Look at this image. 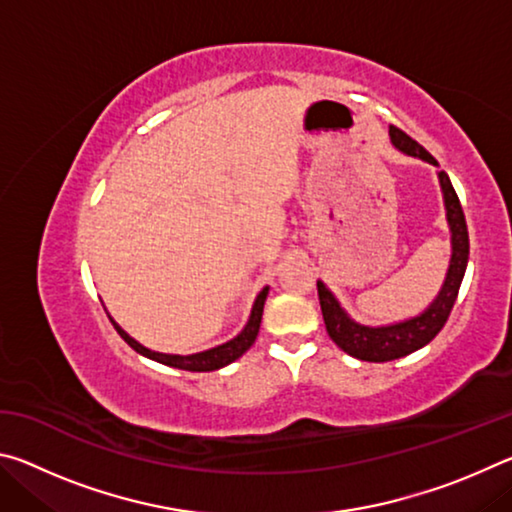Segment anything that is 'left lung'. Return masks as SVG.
Returning <instances> with one entry per match:
<instances>
[{
  "label": "left lung",
  "mask_w": 512,
  "mask_h": 512,
  "mask_svg": "<svg viewBox=\"0 0 512 512\" xmlns=\"http://www.w3.org/2000/svg\"><path fill=\"white\" fill-rule=\"evenodd\" d=\"M388 135H391L395 149L438 167L436 158L397 126H391ZM438 180L445 198L449 232H452V259H449L445 282L443 287H440L436 300H433L422 314L406 318L402 323H391L381 327L361 325L345 314V309L339 305V300L334 298V293L329 291L323 282H318V300L320 309H323V320L329 339L354 359L384 363L406 357V354L420 350L429 341L436 339V334L445 327L449 314H452V307L467 268V257H470V237H467L465 214L461 201H458L452 187V180H449L445 171H438Z\"/></svg>",
  "instance_id": "8db88e82"
}]
</instances>
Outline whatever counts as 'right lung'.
Listing matches in <instances>:
<instances>
[{
	"label": "right lung",
	"instance_id": "1",
	"mask_svg": "<svg viewBox=\"0 0 512 512\" xmlns=\"http://www.w3.org/2000/svg\"><path fill=\"white\" fill-rule=\"evenodd\" d=\"M266 296H268V287H264L262 291H259V296L255 298L253 311H250L248 323L235 336V339L228 341V343H223V345H216V348H212V350L187 354V357H183V354H162V352H153L149 348H144L142 343H137L135 339H131V336H128L124 329H121L115 323V320H112V318L110 320H112V325H115V329L119 332L121 339H124L128 345H131L135 352L144 354V357H149V359L158 361V363H164V366H171V368H180V370H189V372H210V370H219L223 366H228V363H232V361H237L241 354H244L250 348V345L255 343L257 332H259V323H262Z\"/></svg>",
	"mask_w": 512,
	"mask_h": 512
}]
</instances>
